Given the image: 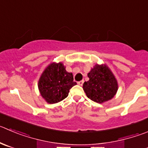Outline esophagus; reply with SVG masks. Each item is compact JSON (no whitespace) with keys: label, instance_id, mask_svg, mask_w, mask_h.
I'll return each mask as SVG.
<instances>
[{"label":"esophagus","instance_id":"1","mask_svg":"<svg viewBox=\"0 0 148 148\" xmlns=\"http://www.w3.org/2000/svg\"><path fill=\"white\" fill-rule=\"evenodd\" d=\"M84 80H82V81H78V85H80V86H82L83 84H84Z\"/></svg>","mask_w":148,"mask_h":148}]
</instances>
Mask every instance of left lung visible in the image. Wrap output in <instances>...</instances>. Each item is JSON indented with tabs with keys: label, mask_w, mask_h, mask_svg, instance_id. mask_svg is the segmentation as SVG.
I'll use <instances>...</instances> for the list:
<instances>
[{
	"label": "left lung",
	"mask_w": 148,
	"mask_h": 148,
	"mask_svg": "<svg viewBox=\"0 0 148 148\" xmlns=\"http://www.w3.org/2000/svg\"><path fill=\"white\" fill-rule=\"evenodd\" d=\"M88 77L89 80L84 82L83 88L88 98L94 102H107L117 92V81L106 65L96 64L88 73Z\"/></svg>",
	"instance_id": "left-lung-1"
}]
</instances>
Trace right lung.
<instances>
[{
  "label": "right lung",
  "mask_w": 148,
  "mask_h": 148,
  "mask_svg": "<svg viewBox=\"0 0 148 148\" xmlns=\"http://www.w3.org/2000/svg\"><path fill=\"white\" fill-rule=\"evenodd\" d=\"M76 84L73 73L66 71L63 64L52 63L42 73L38 88L43 99L48 103L54 104L65 99L70 88Z\"/></svg>",
  "instance_id": "obj_1"
}]
</instances>
